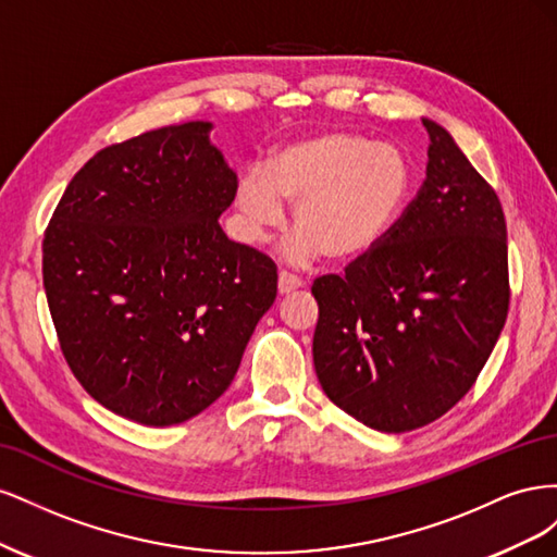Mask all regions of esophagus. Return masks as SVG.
<instances>
[{"instance_id": "1", "label": "esophagus", "mask_w": 557, "mask_h": 557, "mask_svg": "<svg viewBox=\"0 0 557 557\" xmlns=\"http://www.w3.org/2000/svg\"><path fill=\"white\" fill-rule=\"evenodd\" d=\"M297 288H301V281L297 276H293L290 272H281L278 274V293L281 295H290Z\"/></svg>"}]
</instances>
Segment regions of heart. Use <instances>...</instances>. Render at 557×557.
<instances>
[{
  "mask_svg": "<svg viewBox=\"0 0 557 557\" xmlns=\"http://www.w3.org/2000/svg\"><path fill=\"white\" fill-rule=\"evenodd\" d=\"M411 178L409 158L399 146L323 132L276 150L264 172L244 174L234 205L252 242L283 225V201L295 205L293 223L299 232L290 256L307 262L323 252L344 262L385 239L409 197Z\"/></svg>",
  "mask_w": 557,
  "mask_h": 557,
  "instance_id": "b5f03b06",
  "label": "heart"
}]
</instances>
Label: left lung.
Here are the masks:
<instances>
[{"mask_svg":"<svg viewBox=\"0 0 557 557\" xmlns=\"http://www.w3.org/2000/svg\"><path fill=\"white\" fill-rule=\"evenodd\" d=\"M385 239L313 281V364L325 395L367 428L411 432L476 383L509 313L507 221L450 134Z\"/></svg>","mask_w":557,"mask_h":557,"instance_id":"obj_1","label":"left lung"}]
</instances>
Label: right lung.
<instances>
[{
	"mask_svg": "<svg viewBox=\"0 0 557 557\" xmlns=\"http://www.w3.org/2000/svg\"><path fill=\"white\" fill-rule=\"evenodd\" d=\"M209 129L193 121L102 148L44 232L66 364L102 407L148 428L221 397L276 299L272 258L218 225L239 181Z\"/></svg>",
	"mask_w": 557,
	"mask_h": 557,
	"instance_id": "obj_1",
	"label": "right lung"
}]
</instances>
